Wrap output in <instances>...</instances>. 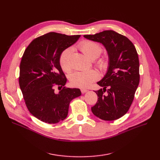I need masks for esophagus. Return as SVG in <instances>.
<instances>
[{
	"label": "esophagus",
	"mask_w": 160,
	"mask_h": 160,
	"mask_svg": "<svg viewBox=\"0 0 160 160\" xmlns=\"http://www.w3.org/2000/svg\"><path fill=\"white\" fill-rule=\"evenodd\" d=\"M81 91L82 93H86L87 91H88V90L85 89H81Z\"/></svg>",
	"instance_id": "34e87169"
}]
</instances>
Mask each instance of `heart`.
<instances>
[{"mask_svg": "<svg viewBox=\"0 0 160 160\" xmlns=\"http://www.w3.org/2000/svg\"><path fill=\"white\" fill-rule=\"evenodd\" d=\"M79 47L84 54L90 58L91 59H96L98 57L102 51V48L98 43L91 41H84L81 42ZM72 47H68L61 52L59 57V64L62 69L65 72H69L72 69L71 62V57L72 52ZM97 65L99 68L105 71L108 68L109 61L108 58L102 57L99 59ZM99 75L98 71L94 69H91L84 71H76L70 76L71 84L76 88H86L99 79Z\"/></svg>", "mask_w": 160, "mask_h": 160, "instance_id": "1", "label": "heart"}]
</instances>
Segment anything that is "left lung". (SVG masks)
Listing matches in <instances>:
<instances>
[{
  "mask_svg": "<svg viewBox=\"0 0 160 160\" xmlns=\"http://www.w3.org/2000/svg\"><path fill=\"white\" fill-rule=\"evenodd\" d=\"M84 37L102 43L109 57L107 73L98 82L103 88L95 91L98 99L91 108L92 112L105 121L118 119L128 111L139 83L136 49L128 38L111 30Z\"/></svg>",
  "mask_w": 160,
  "mask_h": 160,
  "instance_id": "left-lung-1",
  "label": "left lung"
}]
</instances>
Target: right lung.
Returning <instances> with one entry per match:
<instances>
[{"label":"right lung","instance_id":"obj_1","mask_svg":"<svg viewBox=\"0 0 160 160\" xmlns=\"http://www.w3.org/2000/svg\"><path fill=\"white\" fill-rule=\"evenodd\" d=\"M80 37L50 32L35 38L24 52L19 86L27 109L43 122L52 124L65 119L71 100L81 95L79 89L65 87L67 78L59 64L61 52ZM55 86L60 90L58 94Z\"/></svg>","mask_w":160,"mask_h":160}]
</instances>
